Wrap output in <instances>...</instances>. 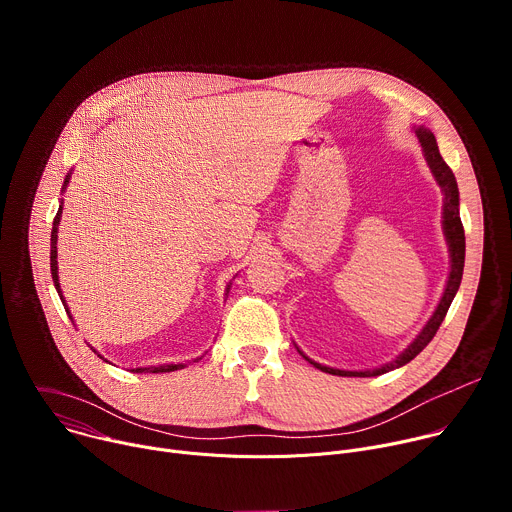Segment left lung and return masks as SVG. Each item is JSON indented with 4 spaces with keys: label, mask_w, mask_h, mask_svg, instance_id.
Instances as JSON below:
<instances>
[{
    "label": "left lung",
    "mask_w": 512,
    "mask_h": 512,
    "mask_svg": "<svg viewBox=\"0 0 512 512\" xmlns=\"http://www.w3.org/2000/svg\"><path fill=\"white\" fill-rule=\"evenodd\" d=\"M415 129V135L421 143L423 148V158L435 178V182L440 184L442 192H444V235H446V241H448V249H450V275H448V283H446V289H444V296L440 300V304H437L433 316L427 320V324L423 326V330L415 336V340L391 362L383 364V367L379 369H373V371H342V369H332V367H324V364L308 358L300 348L298 352L310 362L314 364L316 369H320L322 373H330V375H338V377H377V375H383V373H389L393 369H399L403 367V364H407L409 360H413L429 342L431 338L435 336L437 328L442 326L448 310H450V304L454 300V296L458 294V287L462 283V273H464V259H466V237H464V227H462V221H460V192H458V182H456V176L454 172L450 170V166L444 162L442 154H440V148H437V141H435V135L427 129V127H413Z\"/></svg>",
    "instance_id": "left-lung-1"
}]
</instances>
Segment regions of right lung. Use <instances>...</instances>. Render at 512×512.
<instances>
[{"instance_id": "obj_1", "label": "right lung", "mask_w": 512, "mask_h": 512, "mask_svg": "<svg viewBox=\"0 0 512 512\" xmlns=\"http://www.w3.org/2000/svg\"><path fill=\"white\" fill-rule=\"evenodd\" d=\"M68 180H70V174L64 178V186H62V190L66 188V184H68ZM60 216H62V200H60V206H58V212H56V216H54V223H52V235H50V271H52V281H54V287H56V291H58V296H60V300H62V304H64V310H66V314H68V318L72 320V316H70V312H68V308H66V300L62 298V291H60V281H58V261H56V239H58V225H60ZM227 291H229V287H227ZM75 322V320H72ZM93 352L99 356V358H103L95 348H93ZM105 360V358H103ZM198 358H194V362H196ZM180 369H184V362H178V364H160V367H137V369H131V373H172V371H180Z\"/></svg>"}]
</instances>
